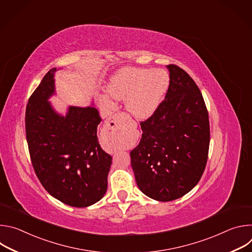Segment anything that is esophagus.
Returning <instances> with one entry per match:
<instances>
[{"instance_id":"esophagus-1","label":"esophagus","mask_w":252,"mask_h":252,"mask_svg":"<svg viewBox=\"0 0 252 252\" xmlns=\"http://www.w3.org/2000/svg\"><path fill=\"white\" fill-rule=\"evenodd\" d=\"M125 114H116L114 115L112 118H110L107 120L104 124V129L106 131H110L112 133H115L119 130L120 126H121V121L122 119H124Z\"/></svg>"}]
</instances>
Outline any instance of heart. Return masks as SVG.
<instances>
[{"label":"heart","instance_id":"b5f03b06","mask_svg":"<svg viewBox=\"0 0 252 252\" xmlns=\"http://www.w3.org/2000/svg\"><path fill=\"white\" fill-rule=\"evenodd\" d=\"M169 85L165 70L154 68H124L112 79L109 94L116 99L126 97V109L137 118L151 116L160 103ZM101 102L111 105L107 96Z\"/></svg>","mask_w":252,"mask_h":252}]
</instances>
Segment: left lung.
Instances as JSON below:
<instances>
[{"label":"left lung","mask_w":252,"mask_h":252,"mask_svg":"<svg viewBox=\"0 0 252 252\" xmlns=\"http://www.w3.org/2000/svg\"><path fill=\"white\" fill-rule=\"evenodd\" d=\"M169 86L154 114L140 122L142 134L130 152L138 189L158 201L190 191L204 171L210 140L206 105L185 69L167 64Z\"/></svg>","instance_id":"obj_1"}]
</instances>
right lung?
Segmentation results:
<instances>
[{
	"label": "right lung",
	"instance_id": "add662e5",
	"mask_svg": "<svg viewBox=\"0 0 252 252\" xmlns=\"http://www.w3.org/2000/svg\"><path fill=\"white\" fill-rule=\"evenodd\" d=\"M50 69L26 107V136L33 170L45 189L64 204L87 207L107 189L112 157L100 148L96 129L101 119L95 107L69 106L56 114L47 98L55 92Z\"/></svg>",
	"mask_w": 252,
	"mask_h": 252
}]
</instances>
